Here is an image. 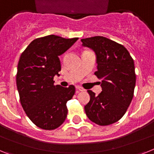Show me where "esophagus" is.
I'll use <instances>...</instances> for the list:
<instances>
[{
    "instance_id": "esophagus-1",
    "label": "esophagus",
    "mask_w": 154,
    "mask_h": 154,
    "mask_svg": "<svg viewBox=\"0 0 154 154\" xmlns=\"http://www.w3.org/2000/svg\"><path fill=\"white\" fill-rule=\"evenodd\" d=\"M76 88H77V92H78V91H85V89L82 88L80 87V86H77V87H76Z\"/></svg>"
}]
</instances>
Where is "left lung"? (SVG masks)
<instances>
[{
  "label": "left lung",
  "mask_w": 154,
  "mask_h": 154,
  "mask_svg": "<svg viewBox=\"0 0 154 154\" xmlns=\"http://www.w3.org/2000/svg\"><path fill=\"white\" fill-rule=\"evenodd\" d=\"M82 46L95 54L97 71L101 82L99 95L88 91L90 101L85 106L89 120L104 126L118 121L126 113L134 95L135 65L128 51L106 37L96 36L81 40Z\"/></svg>",
  "instance_id": "8db88e82"
}]
</instances>
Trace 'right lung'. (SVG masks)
Returning a JSON list of instances; mask_svg holds the SVG:
<instances>
[{"label": "right lung", "mask_w": 154, "mask_h": 154, "mask_svg": "<svg viewBox=\"0 0 154 154\" xmlns=\"http://www.w3.org/2000/svg\"><path fill=\"white\" fill-rule=\"evenodd\" d=\"M77 40L55 35L37 38L20 56L16 75L20 103L30 121L41 128H57L66 118V103L74 95L75 87L55 85L53 78L61 70L59 56Z\"/></svg>", "instance_id": "right-lung-1"}]
</instances>
